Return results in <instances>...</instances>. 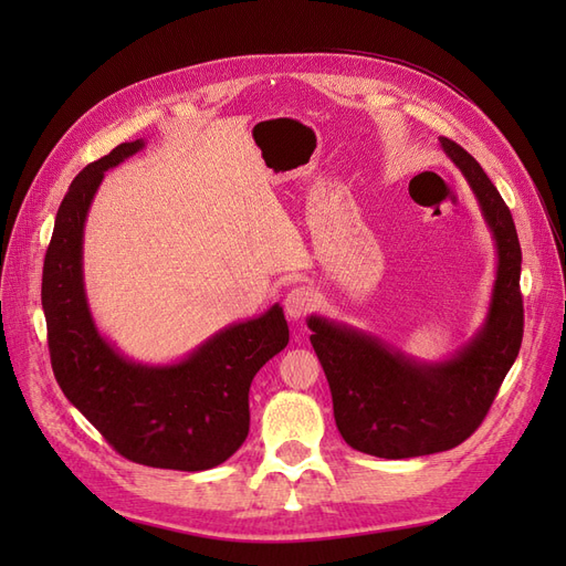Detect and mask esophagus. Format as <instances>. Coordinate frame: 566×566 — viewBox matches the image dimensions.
Listing matches in <instances>:
<instances>
[{
    "label": "esophagus",
    "mask_w": 566,
    "mask_h": 566,
    "mask_svg": "<svg viewBox=\"0 0 566 566\" xmlns=\"http://www.w3.org/2000/svg\"><path fill=\"white\" fill-rule=\"evenodd\" d=\"M314 302H316V295H314L312 287L295 285V287L290 290V293L285 295L283 306H285V314H287L290 318L297 321V318L306 316V314H310V312L314 310Z\"/></svg>",
    "instance_id": "obj_1"
}]
</instances>
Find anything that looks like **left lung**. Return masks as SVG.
I'll list each match as a JSON object with an SVG mask.
<instances>
[{
    "label": "left lung",
    "mask_w": 566,
    "mask_h": 566,
    "mask_svg": "<svg viewBox=\"0 0 566 566\" xmlns=\"http://www.w3.org/2000/svg\"><path fill=\"white\" fill-rule=\"evenodd\" d=\"M439 142L474 191L499 254L482 328L447 361L427 364L352 325L306 318L342 439L356 451L389 460L449 451L465 441L486 418L522 347V248L515 221L482 165L455 142L443 136Z\"/></svg>",
    "instance_id": "left-lung-1"
}]
</instances>
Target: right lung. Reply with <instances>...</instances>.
I'll use <instances>...</instances> for the list:
<instances>
[{
    "mask_svg": "<svg viewBox=\"0 0 566 566\" xmlns=\"http://www.w3.org/2000/svg\"><path fill=\"white\" fill-rule=\"evenodd\" d=\"M144 146V139L119 144L84 167L56 212L42 271L51 368L67 401L119 455L148 468L200 472L243 447L252 378L285 349L290 331L283 306L273 304L167 366L136 364L98 333L84 293V221L104 172Z\"/></svg>",
    "mask_w": 566,
    "mask_h": 566,
    "instance_id": "add662e5",
    "label": "right lung"
}]
</instances>
